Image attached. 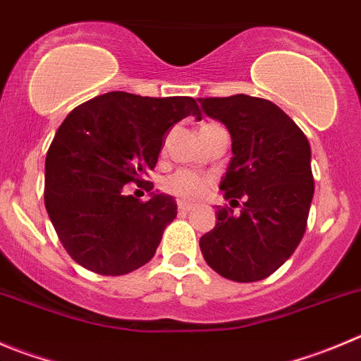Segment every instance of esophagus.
<instances>
[{"instance_id":"esophagus-1","label":"esophagus","mask_w":361,"mask_h":361,"mask_svg":"<svg viewBox=\"0 0 361 361\" xmlns=\"http://www.w3.org/2000/svg\"><path fill=\"white\" fill-rule=\"evenodd\" d=\"M191 209H193V205H191V204H184V202H178V211H180V212H190Z\"/></svg>"}]
</instances>
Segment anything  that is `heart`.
Segmentation results:
<instances>
[{
	"label": "heart",
	"mask_w": 361,
	"mask_h": 361,
	"mask_svg": "<svg viewBox=\"0 0 361 361\" xmlns=\"http://www.w3.org/2000/svg\"><path fill=\"white\" fill-rule=\"evenodd\" d=\"M214 126L216 123H205V126H202V129H209V127ZM211 184L212 180L207 175H202L193 170H178L164 178L163 188L166 193L173 195L178 200L197 202L205 197V193L211 190Z\"/></svg>",
	"instance_id": "b5f03b06"
}]
</instances>
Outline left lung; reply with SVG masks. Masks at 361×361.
<instances>
[{
	"label": "left lung",
	"instance_id": "1",
	"mask_svg": "<svg viewBox=\"0 0 361 361\" xmlns=\"http://www.w3.org/2000/svg\"><path fill=\"white\" fill-rule=\"evenodd\" d=\"M228 129L232 159L219 190L239 214L218 207L216 225L200 238L205 262L223 278L259 281L286 262L303 239L314 198L310 143L271 101L239 94L198 99Z\"/></svg>",
	"mask_w": 361,
	"mask_h": 361
}]
</instances>
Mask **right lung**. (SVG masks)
Returning a JSON list of instances; mask_svg holds the SVG:
<instances>
[{
    "instance_id": "1",
    "label": "right lung",
    "mask_w": 361,
    "mask_h": 361,
    "mask_svg": "<svg viewBox=\"0 0 361 361\" xmlns=\"http://www.w3.org/2000/svg\"><path fill=\"white\" fill-rule=\"evenodd\" d=\"M202 120L191 97L108 92L72 109L46 156L44 202L68 255L97 274L120 276L149 262L177 216L170 195L147 202L126 193L154 170L170 127Z\"/></svg>"
}]
</instances>
